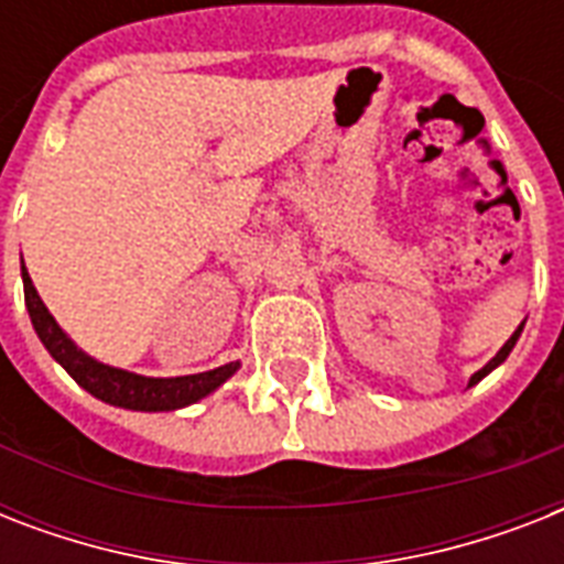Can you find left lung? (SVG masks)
Masks as SVG:
<instances>
[{
    "instance_id": "obj_1",
    "label": "left lung",
    "mask_w": 564,
    "mask_h": 564,
    "mask_svg": "<svg viewBox=\"0 0 564 564\" xmlns=\"http://www.w3.org/2000/svg\"><path fill=\"white\" fill-rule=\"evenodd\" d=\"M521 330H524V325H518V330H516V334H512V336H509V339H507V345H503V348H500V351L495 354V357H491V360L486 362V366H482L480 371H477V375H471V380H468V386L480 383L482 377L489 375V371H495V369H498L500 362L507 360V357H509V351H512V348H516V343H518V336H521Z\"/></svg>"
}]
</instances>
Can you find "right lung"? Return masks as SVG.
<instances>
[{"mask_svg": "<svg viewBox=\"0 0 564 564\" xmlns=\"http://www.w3.org/2000/svg\"><path fill=\"white\" fill-rule=\"evenodd\" d=\"M22 290H25V307H29L31 325L37 330L40 343L46 345V351L64 366L66 375L73 377L75 383L84 386L93 398H99L110 406L140 412L181 410V406H189V403L202 401L210 392H216L239 369V362H228V366H219V369L187 377H143L134 375V371L113 369V366H105V362L87 357L61 330L55 316L40 301L25 265H22Z\"/></svg>", "mask_w": 564, "mask_h": 564, "instance_id": "1", "label": "right lung"}]
</instances>
